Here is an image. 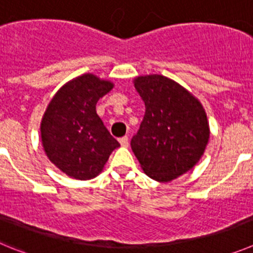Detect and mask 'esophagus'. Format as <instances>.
Instances as JSON below:
<instances>
[{
    "mask_svg": "<svg viewBox=\"0 0 253 253\" xmlns=\"http://www.w3.org/2000/svg\"><path fill=\"white\" fill-rule=\"evenodd\" d=\"M120 143H121L122 147H127V146H128V137H127V136H125V137H121V138H120Z\"/></svg>",
    "mask_w": 253,
    "mask_h": 253,
    "instance_id": "esophagus-1",
    "label": "esophagus"
}]
</instances>
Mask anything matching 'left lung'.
Here are the masks:
<instances>
[{
	"label": "left lung",
	"mask_w": 253,
	"mask_h": 253,
	"mask_svg": "<svg viewBox=\"0 0 253 253\" xmlns=\"http://www.w3.org/2000/svg\"><path fill=\"white\" fill-rule=\"evenodd\" d=\"M146 111L132 151L145 174L168 183L192 170L208 145L206 111L192 93L159 74L133 79Z\"/></svg>",
	"instance_id": "obj_1"
}]
</instances>
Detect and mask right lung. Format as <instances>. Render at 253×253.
<instances>
[{
  "label": "right lung",
  "instance_id": "add662e5",
  "mask_svg": "<svg viewBox=\"0 0 253 253\" xmlns=\"http://www.w3.org/2000/svg\"><path fill=\"white\" fill-rule=\"evenodd\" d=\"M112 88L111 81L87 73L65 83L47 104L40 125L42 147L73 179L89 180L101 174L120 146L95 112L98 99Z\"/></svg>",
  "mask_w": 253,
  "mask_h": 253
}]
</instances>
